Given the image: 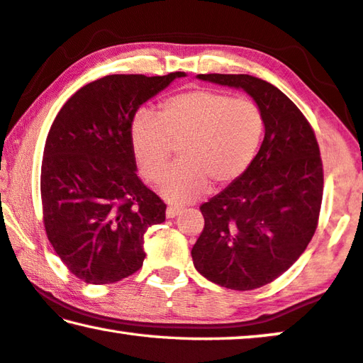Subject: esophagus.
Returning a JSON list of instances; mask_svg holds the SVG:
<instances>
[{"instance_id": "34e87169", "label": "esophagus", "mask_w": 363, "mask_h": 363, "mask_svg": "<svg viewBox=\"0 0 363 363\" xmlns=\"http://www.w3.org/2000/svg\"><path fill=\"white\" fill-rule=\"evenodd\" d=\"M181 211V206H168V208H166V218H176Z\"/></svg>"}]
</instances>
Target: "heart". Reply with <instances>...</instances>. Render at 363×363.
<instances>
[{"label": "heart", "mask_w": 363, "mask_h": 363, "mask_svg": "<svg viewBox=\"0 0 363 363\" xmlns=\"http://www.w3.org/2000/svg\"><path fill=\"white\" fill-rule=\"evenodd\" d=\"M260 108L249 99H231L205 89L174 95L158 113L140 114L130 129L137 169L148 182L158 181L180 147V163L160 180L158 192L174 203L194 202L211 182L228 186L244 174L263 135Z\"/></svg>", "instance_id": "b5f03b06"}]
</instances>
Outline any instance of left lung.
Wrapping results in <instances>:
<instances>
[{
    "label": "left lung",
    "instance_id": "left-lung-1",
    "mask_svg": "<svg viewBox=\"0 0 363 363\" xmlns=\"http://www.w3.org/2000/svg\"><path fill=\"white\" fill-rule=\"evenodd\" d=\"M197 79L244 90L260 108L264 137L244 174L200 206L205 228L194 267L228 289H257L287 272L313 238L323 197L320 148L301 109L273 84L249 74Z\"/></svg>",
    "mask_w": 363,
    "mask_h": 363
}]
</instances>
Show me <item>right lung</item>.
Segmentation results:
<instances>
[{"instance_id":"right-lung-1","label":"right lung","mask_w":363,"mask_h":363,"mask_svg":"<svg viewBox=\"0 0 363 363\" xmlns=\"http://www.w3.org/2000/svg\"><path fill=\"white\" fill-rule=\"evenodd\" d=\"M186 72L111 74L79 89L60 109L42 161L43 223L57 257L89 284L140 269L143 234L166 205L137 176L132 121L143 103Z\"/></svg>"}]
</instances>
